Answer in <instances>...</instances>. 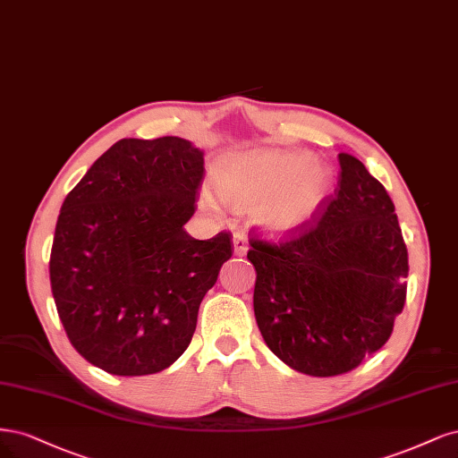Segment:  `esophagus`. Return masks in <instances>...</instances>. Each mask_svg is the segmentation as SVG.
Segmentation results:
<instances>
[{"mask_svg":"<svg viewBox=\"0 0 458 458\" xmlns=\"http://www.w3.org/2000/svg\"><path fill=\"white\" fill-rule=\"evenodd\" d=\"M232 242H233V255L235 257H245L247 255V249H249V242L245 238V233L235 232Z\"/></svg>","mask_w":458,"mask_h":458,"instance_id":"obj_1","label":"esophagus"}]
</instances>
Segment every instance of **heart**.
Segmentation results:
<instances>
[{
    "mask_svg": "<svg viewBox=\"0 0 458 458\" xmlns=\"http://www.w3.org/2000/svg\"><path fill=\"white\" fill-rule=\"evenodd\" d=\"M215 198L250 211L270 238H293L312 226L333 191V173L304 150L255 148L225 156L211 176Z\"/></svg>",
    "mask_w": 458,
    "mask_h": 458,
    "instance_id": "obj_1",
    "label": "heart"
}]
</instances>
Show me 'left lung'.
Listing matches in <instances>:
<instances>
[{"instance_id": "left-lung-1", "label": "left lung", "mask_w": 458, "mask_h": 458, "mask_svg": "<svg viewBox=\"0 0 458 458\" xmlns=\"http://www.w3.org/2000/svg\"><path fill=\"white\" fill-rule=\"evenodd\" d=\"M341 176L326 211L291 242L250 240L253 308L264 343L310 377L352 371L386 344L409 274L395 208L358 157L338 154Z\"/></svg>"}]
</instances>
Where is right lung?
Returning a JSON list of instances; mask_svg holds the SVG:
<instances>
[{"label": "right lung", "mask_w": 458, "mask_h": 458, "mask_svg": "<svg viewBox=\"0 0 458 458\" xmlns=\"http://www.w3.org/2000/svg\"><path fill=\"white\" fill-rule=\"evenodd\" d=\"M203 150L179 137L122 139L66 196L49 260L72 346L110 375L140 377L179 360L199 304L232 257L230 233L194 240Z\"/></svg>", "instance_id": "right-lung-1"}]
</instances>
